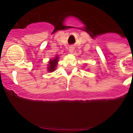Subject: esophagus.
Listing matches in <instances>:
<instances>
[{
    "instance_id": "obj_1",
    "label": "esophagus",
    "mask_w": 133,
    "mask_h": 133,
    "mask_svg": "<svg viewBox=\"0 0 133 133\" xmlns=\"http://www.w3.org/2000/svg\"><path fill=\"white\" fill-rule=\"evenodd\" d=\"M69 52H70V53L72 54L73 52H74V47H73V46H71V47H69Z\"/></svg>"
}]
</instances>
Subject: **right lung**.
<instances>
[{
  "instance_id": "1",
  "label": "right lung",
  "mask_w": 133,
  "mask_h": 133,
  "mask_svg": "<svg viewBox=\"0 0 133 133\" xmlns=\"http://www.w3.org/2000/svg\"><path fill=\"white\" fill-rule=\"evenodd\" d=\"M58 59H59L58 56H56V58H54L52 59H50V60L49 61L48 68V71H50V72H52V71H55L56 66H57V64H58Z\"/></svg>"
}]
</instances>
